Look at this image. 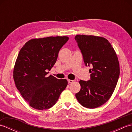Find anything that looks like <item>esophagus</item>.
<instances>
[{
    "label": "esophagus",
    "instance_id": "1",
    "mask_svg": "<svg viewBox=\"0 0 132 132\" xmlns=\"http://www.w3.org/2000/svg\"><path fill=\"white\" fill-rule=\"evenodd\" d=\"M68 83H72V82H74V80H70V79H68Z\"/></svg>",
    "mask_w": 132,
    "mask_h": 132
}]
</instances>
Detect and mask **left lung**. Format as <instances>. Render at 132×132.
Listing matches in <instances>:
<instances>
[{
	"label": "left lung",
	"mask_w": 132,
	"mask_h": 132,
	"mask_svg": "<svg viewBox=\"0 0 132 132\" xmlns=\"http://www.w3.org/2000/svg\"><path fill=\"white\" fill-rule=\"evenodd\" d=\"M75 40L85 65L92 68L89 70L90 79L80 80L81 88L75 96L82 106L96 108L107 102L116 88L120 75L118 58L105 38L78 35Z\"/></svg>",
	"instance_id": "1"
}]
</instances>
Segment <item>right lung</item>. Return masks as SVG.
I'll use <instances>...</instances> for the list:
<instances>
[{"label":"right lung","mask_w":132,"mask_h":132,"mask_svg":"<svg viewBox=\"0 0 132 132\" xmlns=\"http://www.w3.org/2000/svg\"><path fill=\"white\" fill-rule=\"evenodd\" d=\"M67 36L32 39L19 52L13 70V79L21 96L32 108L43 110L55 105L68 81L50 75Z\"/></svg>","instance_id":"right-lung-1"}]
</instances>
